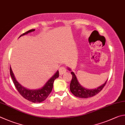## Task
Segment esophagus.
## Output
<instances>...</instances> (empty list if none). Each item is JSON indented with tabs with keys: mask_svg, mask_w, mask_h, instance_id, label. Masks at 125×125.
Here are the masks:
<instances>
[{
	"mask_svg": "<svg viewBox=\"0 0 125 125\" xmlns=\"http://www.w3.org/2000/svg\"><path fill=\"white\" fill-rule=\"evenodd\" d=\"M66 69L65 67H60L59 68V73H60V75H62V74L66 73Z\"/></svg>",
	"mask_w": 125,
	"mask_h": 125,
	"instance_id": "esophagus-1",
	"label": "esophagus"
}]
</instances>
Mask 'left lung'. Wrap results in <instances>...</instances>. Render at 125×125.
<instances>
[{
	"label": "left lung",
	"mask_w": 125,
	"mask_h": 125,
	"mask_svg": "<svg viewBox=\"0 0 125 125\" xmlns=\"http://www.w3.org/2000/svg\"><path fill=\"white\" fill-rule=\"evenodd\" d=\"M67 69L69 71H71V70L69 67ZM71 73L73 76V78H72L70 85V89L71 93L76 97L78 98H87L93 97V96L97 94L98 93H99L102 90L107 82L106 80L104 84H103L102 86L97 87V88L90 89L85 88L80 84L75 73L73 72H71Z\"/></svg>",
	"instance_id": "8db88e82"
}]
</instances>
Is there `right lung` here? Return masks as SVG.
<instances>
[{
  "instance_id": "add662e5",
  "label": "right lung",
  "mask_w": 125,
  "mask_h": 125,
  "mask_svg": "<svg viewBox=\"0 0 125 125\" xmlns=\"http://www.w3.org/2000/svg\"><path fill=\"white\" fill-rule=\"evenodd\" d=\"M34 31V29L28 31L21 34L19 37V38L21 36H24V35L28 34V33ZM10 76L11 77L15 86L16 87L17 90L18 91L19 93L26 99L33 103H41L47 99V98L52 91L54 80L59 76V71H57L46 82V83L42 88L38 89H29L21 86L17 81L11 67H10Z\"/></svg>"
}]
</instances>
